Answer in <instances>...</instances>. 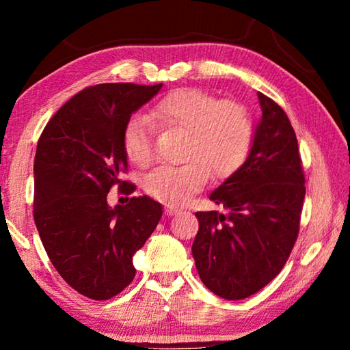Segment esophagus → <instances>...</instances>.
<instances>
[{
    "label": "esophagus",
    "instance_id": "1",
    "mask_svg": "<svg viewBox=\"0 0 350 350\" xmlns=\"http://www.w3.org/2000/svg\"><path fill=\"white\" fill-rule=\"evenodd\" d=\"M182 210L179 206H174V205H165V213L167 215H176V213H180Z\"/></svg>",
    "mask_w": 350,
    "mask_h": 350
}]
</instances>
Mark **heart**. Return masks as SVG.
<instances>
[{"instance_id":"b5f03b06","label":"heart","mask_w":350,"mask_h":350,"mask_svg":"<svg viewBox=\"0 0 350 350\" xmlns=\"http://www.w3.org/2000/svg\"><path fill=\"white\" fill-rule=\"evenodd\" d=\"M162 131L182 133L179 167H161L146 176L145 191L168 205L183 204L210 179L224 182L245 163L253 144V120L244 105L219 100L200 90H179L163 97L150 112ZM151 123L134 116L123 128V150L145 168L154 161Z\"/></svg>"}]
</instances>
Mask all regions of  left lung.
<instances>
[{
	"label": "left lung",
	"mask_w": 350,
	"mask_h": 350,
	"mask_svg": "<svg viewBox=\"0 0 350 350\" xmlns=\"http://www.w3.org/2000/svg\"><path fill=\"white\" fill-rule=\"evenodd\" d=\"M262 117L241 170L210 194L228 210L198 211L191 252L200 280L224 299H244L282 270L298 238L306 179L298 140L280 105L258 92Z\"/></svg>",
	"instance_id": "1"
}]
</instances>
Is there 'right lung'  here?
Returning a JSON list of instances; mask_svg holds the SVG:
<instances>
[{
    "instance_id": "1",
    "label": "right lung",
    "mask_w": 350,
    "mask_h": 350,
    "mask_svg": "<svg viewBox=\"0 0 350 350\" xmlns=\"http://www.w3.org/2000/svg\"><path fill=\"white\" fill-rule=\"evenodd\" d=\"M134 83L90 86L47 122L35 152L33 221L52 265L70 287L105 301L134 280V253L162 217L148 196L108 205L109 189L131 194L123 128L133 112L161 91Z\"/></svg>"
}]
</instances>
